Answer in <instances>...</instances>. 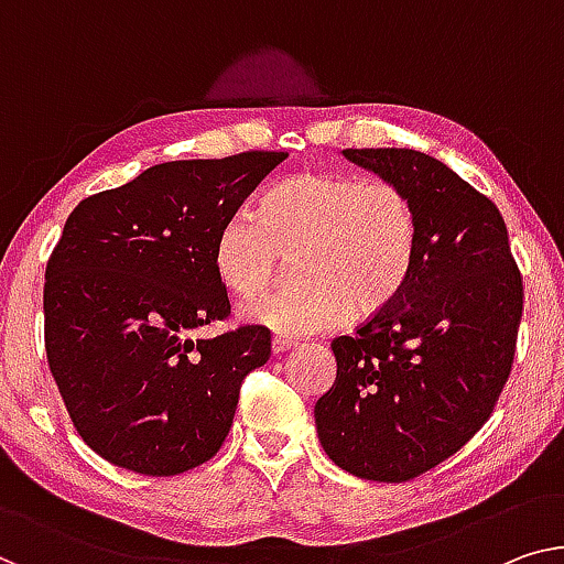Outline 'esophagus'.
Returning <instances> with one entry per match:
<instances>
[{
	"label": "esophagus",
	"instance_id": "34e87169",
	"mask_svg": "<svg viewBox=\"0 0 564 564\" xmlns=\"http://www.w3.org/2000/svg\"><path fill=\"white\" fill-rule=\"evenodd\" d=\"M293 347H296V341L285 339V336H275V339L271 341L273 355H283V351H289V349H293Z\"/></svg>",
	"mask_w": 564,
	"mask_h": 564
}]
</instances>
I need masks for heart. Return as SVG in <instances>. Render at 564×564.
<instances>
[{"label":"heart","mask_w":564,"mask_h":564,"mask_svg":"<svg viewBox=\"0 0 564 564\" xmlns=\"http://www.w3.org/2000/svg\"><path fill=\"white\" fill-rule=\"evenodd\" d=\"M417 217L410 197L384 180L301 172L240 207L220 225L215 275L232 296L253 299L271 283L279 256L296 289L240 308L248 324L281 336L341 329L351 316L388 308L413 273Z\"/></svg>","instance_id":"1"}]
</instances>
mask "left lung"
<instances>
[{
    "instance_id": "left-lung-1",
    "label": "left lung",
    "mask_w": 564,
    "mask_h": 564,
    "mask_svg": "<svg viewBox=\"0 0 564 564\" xmlns=\"http://www.w3.org/2000/svg\"><path fill=\"white\" fill-rule=\"evenodd\" d=\"M410 197L417 253L405 289L355 336L314 408L326 456L402 484L443 464L489 420L509 380L524 285L494 202L415 149H344Z\"/></svg>"
}]
</instances>
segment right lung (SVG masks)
<instances>
[{
	"mask_svg": "<svg viewBox=\"0 0 564 564\" xmlns=\"http://www.w3.org/2000/svg\"><path fill=\"white\" fill-rule=\"evenodd\" d=\"M285 156L156 164L67 217L45 268V351L75 431L108 464L176 476L228 438L271 332L187 334L230 316L213 265L217 230Z\"/></svg>",
	"mask_w": 564,
	"mask_h": 564,
	"instance_id": "obj_1",
	"label": "right lung"
}]
</instances>
